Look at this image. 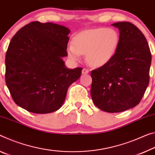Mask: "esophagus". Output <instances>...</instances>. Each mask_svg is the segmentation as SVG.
Wrapping results in <instances>:
<instances>
[{
	"label": "esophagus",
	"instance_id": "obj_1",
	"mask_svg": "<svg viewBox=\"0 0 155 155\" xmlns=\"http://www.w3.org/2000/svg\"><path fill=\"white\" fill-rule=\"evenodd\" d=\"M88 73H89V70H88L87 69H85V68L83 69V70H82L83 74H88Z\"/></svg>",
	"mask_w": 155,
	"mask_h": 155
}]
</instances>
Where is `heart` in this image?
I'll return each mask as SVG.
<instances>
[{
  "label": "heart",
  "instance_id": "b5f03b06",
  "mask_svg": "<svg viewBox=\"0 0 155 155\" xmlns=\"http://www.w3.org/2000/svg\"><path fill=\"white\" fill-rule=\"evenodd\" d=\"M119 44V35L112 28H99L87 29L78 34L74 44L68 47L71 59L79 61L85 54L87 62L93 67H101L112 60Z\"/></svg>",
  "mask_w": 155,
  "mask_h": 155
}]
</instances>
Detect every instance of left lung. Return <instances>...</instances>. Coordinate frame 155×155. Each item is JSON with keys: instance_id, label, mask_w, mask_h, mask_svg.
I'll return each instance as SVG.
<instances>
[{"instance_id": "1", "label": "left lung", "mask_w": 155, "mask_h": 155, "mask_svg": "<svg viewBox=\"0 0 155 155\" xmlns=\"http://www.w3.org/2000/svg\"><path fill=\"white\" fill-rule=\"evenodd\" d=\"M119 30V44L112 60L92 70L91 97L103 111L132 108L143 97L150 79L151 53L143 33L131 23L112 24Z\"/></svg>"}]
</instances>
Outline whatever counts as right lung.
<instances>
[{
	"label": "right lung",
	"instance_id": "obj_1",
	"mask_svg": "<svg viewBox=\"0 0 155 155\" xmlns=\"http://www.w3.org/2000/svg\"><path fill=\"white\" fill-rule=\"evenodd\" d=\"M70 30L52 23L34 21L19 29L5 56V81L14 101L36 114L55 112L65 101L68 89L82 68L68 69Z\"/></svg>",
	"mask_w": 155,
	"mask_h": 155
}]
</instances>
